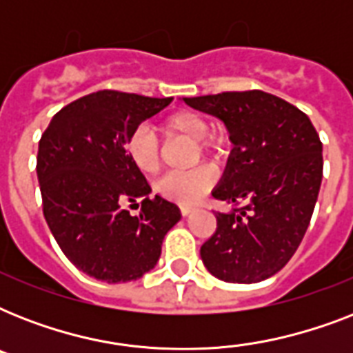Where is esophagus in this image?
<instances>
[{"instance_id": "esophagus-1", "label": "esophagus", "mask_w": 353, "mask_h": 353, "mask_svg": "<svg viewBox=\"0 0 353 353\" xmlns=\"http://www.w3.org/2000/svg\"><path fill=\"white\" fill-rule=\"evenodd\" d=\"M192 207H187V205H181V214L183 216H188V214H192Z\"/></svg>"}]
</instances>
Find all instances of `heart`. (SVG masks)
<instances>
[{"mask_svg": "<svg viewBox=\"0 0 353 353\" xmlns=\"http://www.w3.org/2000/svg\"><path fill=\"white\" fill-rule=\"evenodd\" d=\"M165 132L168 135H179L192 141L201 157H212L218 150L216 141H207L209 122L194 112H177L165 121ZM128 155L139 170L144 174H155L161 166V154L157 139L148 128H139L128 141ZM214 183V176L209 168H194L188 172H172L161 177L155 190L163 198L174 199L181 205H196L209 194Z\"/></svg>", "mask_w": 353, "mask_h": 353, "instance_id": "obj_1", "label": "heart"}]
</instances>
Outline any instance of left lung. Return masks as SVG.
Returning a JSON list of instances; mask_svg holds the SVG:
<instances>
[{
	"instance_id": "obj_1",
	"label": "left lung",
	"mask_w": 353,
	"mask_h": 353,
	"mask_svg": "<svg viewBox=\"0 0 353 353\" xmlns=\"http://www.w3.org/2000/svg\"><path fill=\"white\" fill-rule=\"evenodd\" d=\"M183 102L220 119L232 143L212 196L234 209L216 212V232L199 251L205 268L232 284L273 276L301 245L317 203L323 181L319 133L306 113L265 91Z\"/></svg>"
}]
</instances>
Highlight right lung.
<instances>
[{
	"instance_id": "obj_1",
	"label": "right lung",
	"mask_w": 353,
	"mask_h": 353,
	"mask_svg": "<svg viewBox=\"0 0 353 353\" xmlns=\"http://www.w3.org/2000/svg\"><path fill=\"white\" fill-rule=\"evenodd\" d=\"M170 102L97 91L62 108L41 135L36 172L47 225L63 254L93 279L139 280L155 268L163 238L181 220L176 203L150 198L126 150L139 124ZM139 199L141 212L132 216L125 205Z\"/></svg>"
}]
</instances>
